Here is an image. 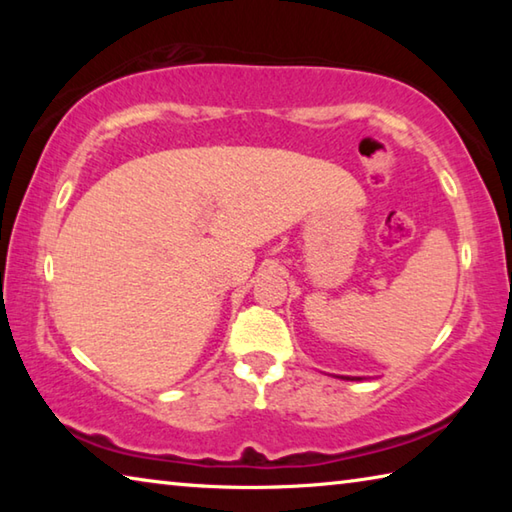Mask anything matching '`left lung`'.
<instances>
[{"instance_id":"1","label":"left lung","mask_w":512,"mask_h":512,"mask_svg":"<svg viewBox=\"0 0 512 512\" xmlns=\"http://www.w3.org/2000/svg\"><path fill=\"white\" fill-rule=\"evenodd\" d=\"M341 379H350V381H359V379H363V377H341Z\"/></svg>"}]
</instances>
